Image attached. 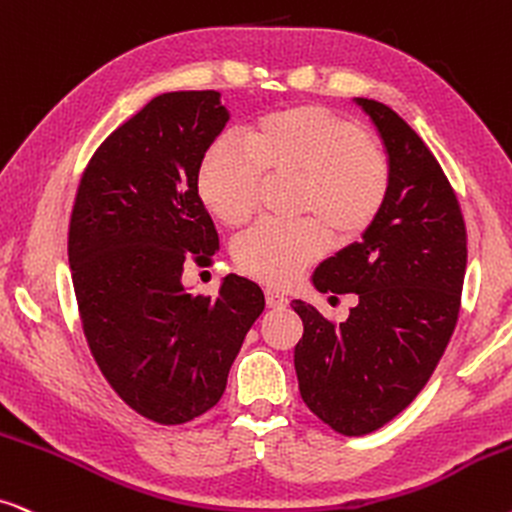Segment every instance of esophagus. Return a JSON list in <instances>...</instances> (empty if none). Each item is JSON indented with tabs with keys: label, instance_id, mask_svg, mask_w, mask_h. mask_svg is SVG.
<instances>
[{
	"label": "esophagus",
	"instance_id": "obj_1",
	"mask_svg": "<svg viewBox=\"0 0 512 512\" xmlns=\"http://www.w3.org/2000/svg\"><path fill=\"white\" fill-rule=\"evenodd\" d=\"M265 303H268V308H284L289 301H287V296L280 294V291L265 289Z\"/></svg>",
	"mask_w": 512,
	"mask_h": 512
}]
</instances>
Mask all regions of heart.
I'll list each match as a JSON object with an SVG mask.
<instances>
[{"mask_svg":"<svg viewBox=\"0 0 512 512\" xmlns=\"http://www.w3.org/2000/svg\"><path fill=\"white\" fill-rule=\"evenodd\" d=\"M247 148L218 138L204 155L197 190L211 216L242 225L254 214L265 178H296L294 214L303 221L261 223L232 247L251 280L287 287L327 249L360 240L376 223L390 190L388 157L355 119L320 105H296L244 131Z\"/></svg>","mask_w":512,"mask_h":512,"instance_id":"obj_1","label":"heart"}]
</instances>
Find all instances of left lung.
Returning a JSON list of instances; mask_svg holds the SVG:
<instances>
[{
	"label": "left lung",
	"mask_w": 512,
	"mask_h": 512,
	"mask_svg": "<svg viewBox=\"0 0 512 512\" xmlns=\"http://www.w3.org/2000/svg\"><path fill=\"white\" fill-rule=\"evenodd\" d=\"M355 103L386 148L388 199L362 242L322 261L313 284L360 303L341 324L291 303L303 320L298 390L343 435L374 433L421 393L459 320L468 261L459 199L428 145L388 105Z\"/></svg>",
	"instance_id": "8db88e82"
}]
</instances>
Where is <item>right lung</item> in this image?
<instances>
[{"instance_id": "add662e5", "label": "right lung", "mask_w": 512, "mask_h": 512, "mask_svg": "<svg viewBox=\"0 0 512 512\" xmlns=\"http://www.w3.org/2000/svg\"><path fill=\"white\" fill-rule=\"evenodd\" d=\"M228 119L218 91L152 98L94 152L70 216V272L91 355L112 390L162 426L221 400L265 308L261 287L244 277H225L216 296L183 284V263L209 265L218 251L197 174Z\"/></svg>"}]
</instances>
